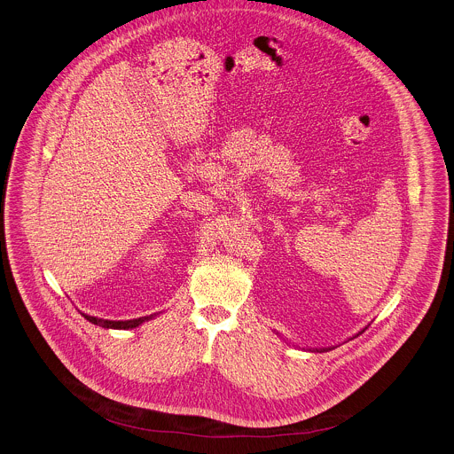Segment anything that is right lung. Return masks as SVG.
Instances as JSON below:
<instances>
[{
	"label": "right lung",
	"mask_w": 454,
	"mask_h": 454,
	"mask_svg": "<svg viewBox=\"0 0 454 454\" xmlns=\"http://www.w3.org/2000/svg\"><path fill=\"white\" fill-rule=\"evenodd\" d=\"M88 321H91L93 325H98L102 328H115V330H128V328H137L138 325H141L143 321L153 317L152 316H143V317H137V319H126V321H110V319H100V317H95V316H88V314H82Z\"/></svg>",
	"instance_id": "right-lung-1"
}]
</instances>
